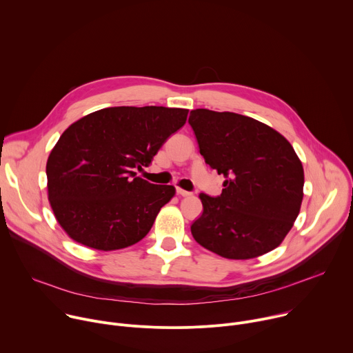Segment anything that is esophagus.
<instances>
[{
  "label": "esophagus",
  "mask_w": 353,
  "mask_h": 353,
  "mask_svg": "<svg viewBox=\"0 0 353 353\" xmlns=\"http://www.w3.org/2000/svg\"><path fill=\"white\" fill-rule=\"evenodd\" d=\"M176 192H177V195H180V196H190V195H191V192H188V191H185V190H183V188H180V187L176 188Z\"/></svg>",
  "instance_id": "1"
}]
</instances>
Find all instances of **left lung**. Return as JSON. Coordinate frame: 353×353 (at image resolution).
<instances>
[{
  "label": "left lung",
  "mask_w": 353,
  "mask_h": 353,
  "mask_svg": "<svg viewBox=\"0 0 353 353\" xmlns=\"http://www.w3.org/2000/svg\"><path fill=\"white\" fill-rule=\"evenodd\" d=\"M199 154L223 174L218 198L199 194L204 211L192 225L198 244L230 260H250L276 248L303 201L305 172L290 142L247 116L191 110Z\"/></svg>",
  "instance_id": "1"
}]
</instances>
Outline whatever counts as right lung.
<instances>
[{"instance_id":"1","label":"right lung","mask_w":353,"mask_h":353,"mask_svg":"<svg viewBox=\"0 0 353 353\" xmlns=\"http://www.w3.org/2000/svg\"><path fill=\"white\" fill-rule=\"evenodd\" d=\"M187 114L163 106L106 108L61 134L46 165L47 195L72 240L113 251L148 234L176 188L150 184L135 169L150 163Z\"/></svg>"}]
</instances>
